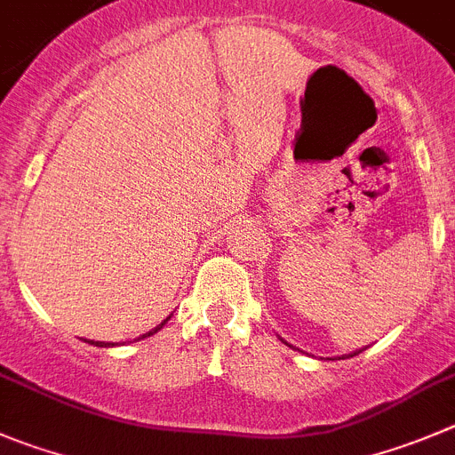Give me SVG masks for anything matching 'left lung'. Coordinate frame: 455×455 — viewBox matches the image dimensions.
I'll list each match as a JSON object with an SVG mask.
<instances>
[{
	"mask_svg": "<svg viewBox=\"0 0 455 455\" xmlns=\"http://www.w3.org/2000/svg\"><path fill=\"white\" fill-rule=\"evenodd\" d=\"M355 355H357V353H355Z\"/></svg>",
	"mask_w": 455,
	"mask_h": 455,
	"instance_id": "8db88e82",
	"label": "left lung"
}]
</instances>
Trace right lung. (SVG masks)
I'll use <instances>...</instances> for the list:
<instances>
[{
  "mask_svg": "<svg viewBox=\"0 0 455 455\" xmlns=\"http://www.w3.org/2000/svg\"><path fill=\"white\" fill-rule=\"evenodd\" d=\"M165 323H167V319H165V322H163V323H158V326H156V328H154V331L145 332V335H142V337H149V335H154V332H158V331H160V328L165 326ZM142 337H138V339H142ZM91 344H93V346H114V344H109V341H107V344H105V341H91Z\"/></svg>",
  "mask_w": 455,
  "mask_h": 455,
  "instance_id": "1",
  "label": "right lung"
}]
</instances>
